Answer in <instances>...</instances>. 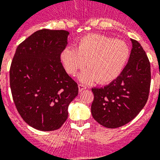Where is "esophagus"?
<instances>
[{
  "label": "esophagus",
  "mask_w": 160,
  "mask_h": 160,
  "mask_svg": "<svg viewBox=\"0 0 160 160\" xmlns=\"http://www.w3.org/2000/svg\"><path fill=\"white\" fill-rule=\"evenodd\" d=\"M78 88H79V92H82L83 90L86 89V86L84 85V84H78Z\"/></svg>",
  "instance_id": "esophagus-1"
}]
</instances>
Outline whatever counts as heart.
I'll return each mask as SVG.
<instances>
[{"instance_id":"heart-1","label":"heart","mask_w":160,"mask_h":160,"mask_svg":"<svg viewBox=\"0 0 160 160\" xmlns=\"http://www.w3.org/2000/svg\"><path fill=\"white\" fill-rule=\"evenodd\" d=\"M129 55L130 48L126 42L91 34L80 38L76 48L65 47L60 59L65 71L72 76L85 64L88 67L79 74L81 82L97 80L100 84H105L121 74Z\"/></svg>"}]
</instances>
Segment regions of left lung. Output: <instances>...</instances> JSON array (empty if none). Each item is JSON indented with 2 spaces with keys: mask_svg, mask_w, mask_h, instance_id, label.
I'll return each mask as SVG.
<instances>
[{
  "mask_svg": "<svg viewBox=\"0 0 160 160\" xmlns=\"http://www.w3.org/2000/svg\"><path fill=\"white\" fill-rule=\"evenodd\" d=\"M128 63L121 74L103 88H93L91 112L93 118L107 128L127 124L143 109L149 95L151 65L145 51L136 40Z\"/></svg>",
  "mask_w": 160,
  "mask_h": 160,
  "instance_id": "1",
  "label": "left lung"
}]
</instances>
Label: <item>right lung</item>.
Here are the masks:
<instances>
[{"label": "right lung", "instance_id": "1", "mask_svg": "<svg viewBox=\"0 0 160 160\" xmlns=\"http://www.w3.org/2000/svg\"><path fill=\"white\" fill-rule=\"evenodd\" d=\"M68 35L67 30L34 32L17 47L11 63L14 104L23 120L36 130L60 128L68 116L69 104L78 95V85L60 62Z\"/></svg>", "mask_w": 160, "mask_h": 160}]
</instances>
